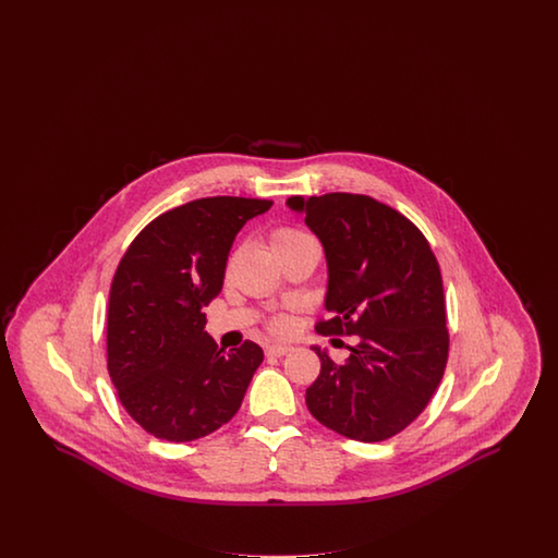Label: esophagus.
I'll list each match as a JSON object with an SVG mask.
<instances>
[{
  "mask_svg": "<svg viewBox=\"0 0 558 558\" xmlns=\"http://www.w3.org/2000/svg\"><path fill=\"white\" fill-rule=\"evenodd\" d=\"M292 349L294 347L287 345V343H271V345L266 347V353L267 355H287V353H291Z\"/></svg>",
  "mask_w": 558,
  "mask_h": 558,
  "instance_id": "obj_1",
  "label": "esophagus"
}]
</instances>
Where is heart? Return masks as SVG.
<instances>
[{"mask_svg":"<svg viewBox=\"0 0 558 558\" xmlns=\"http://www.w3.org/2000/svg\"><path fill=\"white\" fill-rule=\"evenodd\" d=\"M305 239H310L305 232H301L296 228H289V226H280V228L271 230V234H269L274 253H280V251H284V248H289L292 244H296V242ZM269 328L274 332H278V335H284V332L291 330V319L287 318V316H276V318H271V322H269Z\"/></svg>","mask_w":558,"mask_h":558,"instance_id":"heart-1","label":"heart"}]
</instances>
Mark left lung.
<instances>
[{
	"mask_svg": "<svg viewBox=\"0 0 558 558\" xmlns=\"http://www.w3.org/2000/svg\"><path fill=\"white\" fill-rule=\"evenodd\" d=\"M287 203L305 213L328 262L330 318L316 330L357 337L345 364L316 349L319 374L305 403L316 421L349 439H391L421 416L448 364L437 257L408 217L371 196L330 192Z\"/></svg>",
	"mask_w": 558,
	"mask_h": 558,
	"instance_id": "1",
	"label": "left lung"
}]
</instances>
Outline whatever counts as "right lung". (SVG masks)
I'll list each match as a JSON object with an SVG mask.
<instances>
[{"instance_id": "right-lung-1", "label": "right lung", "mask_w": 558, "mask_h": 558, "mask_svg": "<svg viewBox=\"0 0 558 558\" xmlns=\"http://www.w3.org/2000/svg\"><path fill=\"white\" fill-rule=\"evenodd\" d=\"M271 201L211 196L153 219L121 257L108 296L107 366L123 408L146 433L184 444L232 421L264 362L244 341L217 349L205 332L240 228Z\"/></svg>"}]
</instances>
